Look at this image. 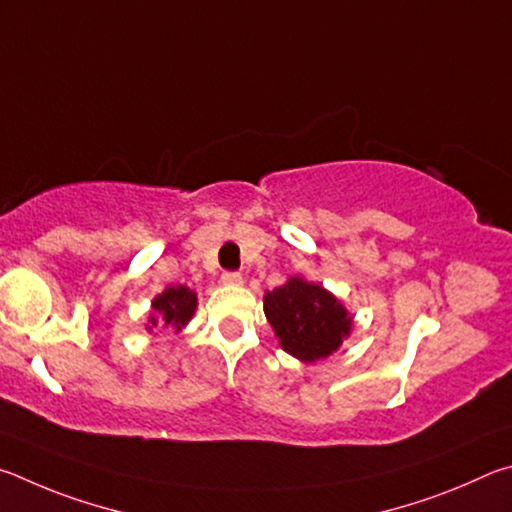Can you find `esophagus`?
<instances>
[{
    "mask_svg": "<svg viewBox=\"0 0 512 512\" xmlns=\"http://www.w3.org/2000/svg\"><path fill=\"white\" fill-rule=\"evenodd\" d=\"M222 283L224 285H242V276L238 272H224Z\"/></svg>",
    "mask_w": 512,
    "mask_h": 512,
    "instance_id": "esophagus-1",
    "label": "esophagus"
}]
</instances>
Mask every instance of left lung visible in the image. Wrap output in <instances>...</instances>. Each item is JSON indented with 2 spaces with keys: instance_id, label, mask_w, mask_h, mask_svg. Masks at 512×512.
I'll list each match as a JSON object with an SVG mask.
<instances>
[{
  "instance_id": "obj_1",
  "label": "left lung",
  "mask_w": 512,
  "mask_h": 512,
  "mask_svg": "<svg viewBox=\"0 0 512 512\" xmlns=\"http://www.w3.org/2000/svg\"><path fill=\"white\" fill-rule=\"evenodd\" d=\"M263 310L283 351L301 362L333 355L353 328V315H348L342 301L299 276L265 292Z\"/></svg>"
}]
</instances>
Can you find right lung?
<instances>
[{
    "label": "right lung",
    "instance_id": "add662e5",
    "mask_svg": "<svg viewBox=\"0 0 512 512\" xmlns=\"http://www.w3.org/2000/svg\"><path fill=\"white\" fill-rule=\"evenodd\" d=\"M197 308V294L188 290L186 285H170L161 294L152 299V315L148 317L146 330L152 328H170L179 333Z\"/></svg>",
    "mask_w": 512,
    "mask_h": 512
}]
</instances>
